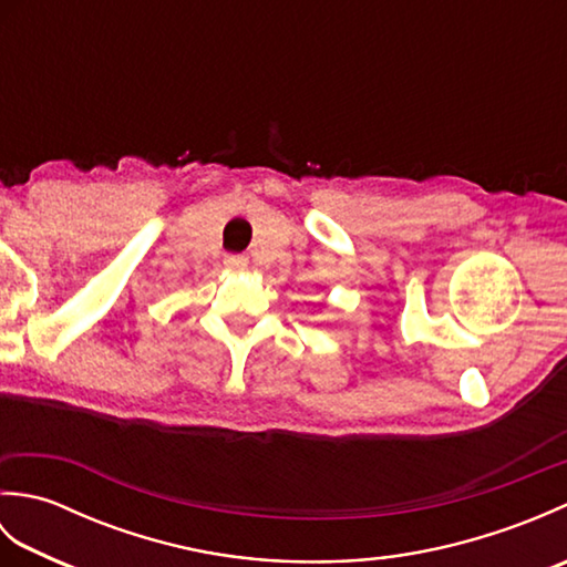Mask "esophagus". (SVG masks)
I'll use <instances>...</instances> for the list:
<instances>
[{"mask_svg":"<svg viewBox=\"0 0 567 567\" xmlns=\"http://www.w3.org/2000/svg\"><path fill=\"white\" fill-rule=\"evenodd\" d=\"M224 265H226V270H231V272H244L248 268V258H244V256H226Z\"/></svg>","mask_w":567,"mask_h":567,"instance_id":"obj_1","label":"esophagus"}]
</instances>
